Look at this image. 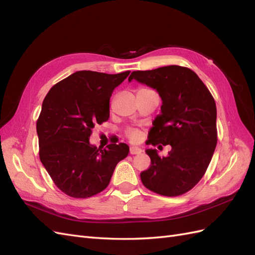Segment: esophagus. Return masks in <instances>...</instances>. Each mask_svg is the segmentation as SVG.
<instances>
[{
    "instance_id": "1",
    "label": "esophagus",
    "mask_w": 255,
    "mask_h": 255,
    "mask_svg": "<svg viewBox=\"0 0 255 255\" xmlns=\"http://www.w3.org/2000/svg\"><path fill=\"white\" fill-rule=\"evenodd\" d=\"M129 153L130 154H140L141 153V149L138 148V146H130L129 148Z\"/></svg>"
}]
</instances>
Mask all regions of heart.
Masks as SVG:
<instances>
[{"label": "heart", "instance_id": "1", "mask_svg": "<svg viewBox=\"0 0 255 255\" xmlns=\"http://www.w3.org/2000/svg\"><path fill=\"white\" fill-rule=\"evenodd\" d=\"M127 135H128V137L129 138V139L133 140V141H136V140L138 139V138L140 137L139 130L135 129V128H129V129H128Z\"/></svg>", "mask_w": 255, "mask_h": 255}]
</instances>
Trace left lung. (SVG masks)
Segmentation results:
<instances>
[{
  "label": "left lung",
  "mask_w": 255,
  "mask_h": 255,
  "mask_svg": "<svg viewBox=\"0 0 255 255\" xmlns=\"http://www.w3.org/2000/svg\"><path fill=\"white\" fill-rule=\"evenodd\" d=\"M132 80L155 89L163 102L149 144L171 145L166 157L156 149L145 150L151 166L140 173L141 182L158 195H183L202 179L217 144L214 99L194 71L180 66L134 71Z\"/></svg>",
  "instance_id": "left-lung-1"
}]
</instances>
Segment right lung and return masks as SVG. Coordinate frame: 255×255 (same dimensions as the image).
Segmentation results:
<instances>
[{"label":"right lung","instance_id":"obj_1","mask_svg":"<svg viewBox=\"0 0 255 255\" xmlns=\"http://www.w3.org/2000/svg\"><path fill=\"white\" fill-rule=\"evenodd\" d=\"M129 71L107 74L83 70L50 89L37 121L39 157L56 186L73 198H89L110 184L116 166L129 152L127 143L107 149L91 144V129L110 118L114 89Z\"/></svg>","mask_w":255,"mask_h":255}]
</instances>
